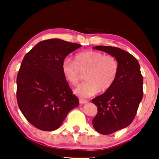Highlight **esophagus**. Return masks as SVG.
I'll use <instances>...</instances> for the list:
<instances>
[{
	"label": "esophagus",
	"instance_id": "esophagus-1",
	"mask_svg": "<svg viewBox=\"0 0 159 159\" xmlns=\"http://www.w3.org/2000/svg\"><path fill=\"white\" fill-rule=\"evenodd\" d=\"M88 103V100H84V99H80V104H84Z\"/></svg>",
	"mask_w": 159,
	"mask_h": 159
}]
</instances>
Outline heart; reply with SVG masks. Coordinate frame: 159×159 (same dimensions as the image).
<instances>
[{
  "mask_svg": "<svg viewBox=\"0 0 159 159\" xmlns=\"http://www.w3.org/2000/svg\"><path fill=\"white\" fill-rule=\"evenodd\" d=\"M63 75L71 85H76L84 73L85 82L80 84L74 92L82 98L105 92L111 88L119 73V63L112 56L96 51H86L77 53L72 61L69 58L63 61Z\"/></svg>",
  "mask_w": 159,
  "mask_h": 159,
  "instance_id": "heart-1",
  "label": "heart"
}]
</instances>
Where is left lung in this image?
I'll list each match as a JSON object with an SVG mask.
<instances>
[{
  "label": "left lung",
  "instance_id": "left-lung-1",
  "mask_svg": "<svg viewBox=\"0 0 159 159\" xmlns=\"http://www.w3.org/2000/svg\"><path fill=\"white\" fill-rule=\"evenodd\" d=\"M93 48L114 56L119 63V73L113 86L92 100L98 108L93 127L102 134H110L133 121L143 99V78L138 60L128 52L104 45Z\"/></svg>",
  "mask_w": 159,
  "mask_h": 159
}]
</instances>
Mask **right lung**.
<instances>
[{
	"instance_id": "obj_1",
	"label": "right lung",
	"mask_w": 159,
	"mask_h": 159,
	"mask_svg": "<svg viewBox=\"0 0 159 159\" xmlns=\"http://www.w3.org/2000/svg\"><path fill=\"white\" fill-rule=\"evenodd\" d=\"M81 46L49 39L38 43L24 57L17 75V102L27 120L38 129H58L68 113L80 105L63 75L61 64Z\"/></svg>"
}]
</instances>
